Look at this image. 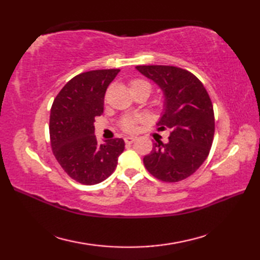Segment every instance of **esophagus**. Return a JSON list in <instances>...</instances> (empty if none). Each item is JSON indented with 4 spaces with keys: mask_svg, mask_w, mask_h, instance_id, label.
<instances>
[{
    "mask_svg": "<svg viewBox=\"0 0 260 260\" xmlns=\"http://www.w3.org/2000/svg\"><path fill=\"white\" fill-rule=\"evenodd\" d=\"M124 140H125L126 144H132V143H133L136 140V137H134V136H126Z\"/></svg>",
    "mask_w": 260,
    "mask_h": 260,
    "instance_id": "esophagus-1",
    "label": "esophagus"
}]
</instances>
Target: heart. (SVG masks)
Returning a JSON list of instances; mask_svg holds the SVG:
<instances>
[{"label": "heart", "mask_w": 260, "mask_h": 260, "mask_svg": "<svg viewBox=\"0 0 260 260\" xmlns=\"http://www.w3.org/2000/svg\"><path fill=\"white\" fill-rule=\"evenodd\" d=\"M129 90L132 93L139 92V91H145L150 95L152 90V85L145 79L136 78L129 81ZM141 120V117L139 116H133V115H127L125 117L120 119V127L126 132H132L135 129L136 124Z\"/></svg>", "instance_id": "obj_1"}]
</instances>
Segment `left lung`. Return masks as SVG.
I'll return each mask as SVG.
<instances>
[{
    "label": "left lung",
    "instance_id": "8db88e82",
    "mask_svg": "<svg viewBox=\"0 0 260 260\" xmlns=\"http://www.w3.org/2000/svg\"><path fill=\"white\" fill-rule=\"evenodd\" d=\"M163 90L164 113L157 125L169 129L168 143H154L143 162L154 178L179 182L189 178L209 155L214 136V113L202 82L174 66H137Z\"/></svg>",
    "mask_w": 260,
    "mask_h": 260
}]
</instances>
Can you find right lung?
Returning a JSON list of instances; mask_svg holds the SVG:
<instances>
[{
    "label": "right lung",
    "mask_w": 260,
    "mask_h": 260,
    "mask_svg": "<svg viewBox=\"0 0 260 260\" xmlns=\"http://www.w3.org/2000/svg\"><path fill=\"white\" fill-rule=\"evenodd\" d=\"M119 69L91 70L70 79L54 98L50 112V143L54 157L71 179L81 184L101 183L117 167L123 139L98 144L96 116L104 112L107 87Z\"/></svg>",
    "instance_id": "right-lung-1"
}]
</instances>
